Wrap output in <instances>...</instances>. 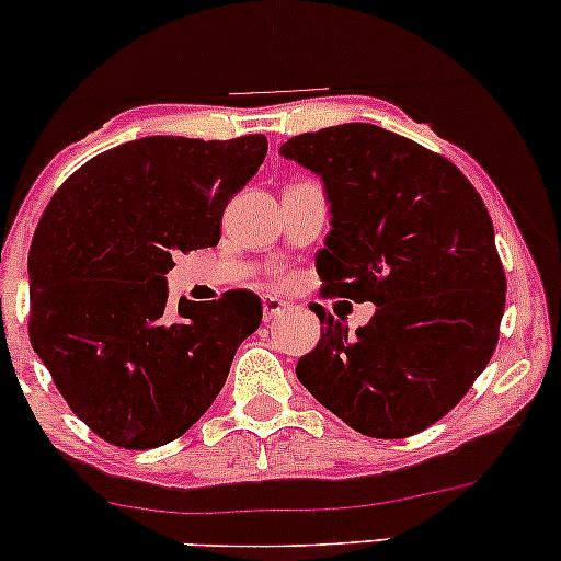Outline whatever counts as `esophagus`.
<instances>
[{
  "mask_svg": "<svg viewBox=\"0 0 561 561\" xmlns=\"http://www.w3.org/2000/svg\"><path fill=\"white\" fill-rule=\"evenodd\" d=\"M261 302H263V319H266V321H272V319L282 317V313L289 311V302L279 300L276 295H263Z\"/></svg>",
  "mask_w": 561,
  "mask_h": 561,
  "instance_id": "34e87169",
  "label": "esophagus"
}]
</instances>
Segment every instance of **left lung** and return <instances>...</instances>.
I'll list each match as a JSON object with an SVG mask.
<instances>
[{
  "label": "left lung",
  "mask_w": 561,
  "mask_h": 561,
  "mask_svg": "<svg viewBox=\"0 0 561 561\" xmlns=\"http://www.w3.org/2000/svg\"><path fill=\"white\" fill-rule=\"evenodd\" d=\"M279 156L321 176L330 199L321 293L377 306L351 334L317 302L321 340L295 375L356 433H422L499 343L506 276L485 203L450 160L371 124L300 134Z\"/></svg>",
  "instance_id": "left-lung-1"
}]
</instances>
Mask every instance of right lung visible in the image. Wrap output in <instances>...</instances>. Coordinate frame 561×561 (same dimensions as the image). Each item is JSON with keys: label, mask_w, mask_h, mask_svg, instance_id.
I'll list each match as a JSON object with an SVG mask.
<instances>
[{"label": "right lung", "mask_w": 561, "mask_h": 561, "mask_svg": "<svg viewBox=\"0 0 561 561\" xmlns=\"http://www.w3.org/2000/svg\"><path fill=\"white\" fill-rule=\"evenodd\" d=\"M263 134L145 137L70 173L28 253V337L70 411L113 446L176 440L261 327L253 293L169 308L173 253L216 248L231 195L255 176Z\"/></svg>", "instance_id": "right-lung-1"}]
</instances>
